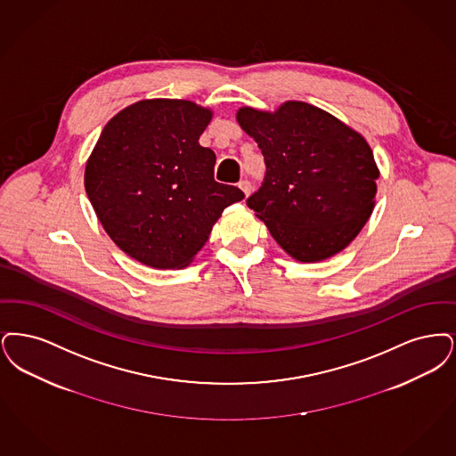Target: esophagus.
<instances>
[{
    "label": "esophagus",
    "mask_w": 456,
    "mask_h": 456,
    "mask_svg": "<svg viewBox=\"0 0 456 456\" xmlns=\"http://www.w3.org/2000/svg\"><path fill=\"white\" fill-rule=\"evenodd\" d=\"M238 187H240V189L245 192V196H248V194L252 192V183H250L248 180H240Z\"/></svg>",
    "instance_id": "obj_1"
}]
</instances>
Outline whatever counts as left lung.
I'll return each instance as SVG.
<instances>
[{
  "label": "left lung",
  "instance_id": "1",
  "mask_svg": "<svg viewBox=\"0 0 456 456\" xmlns=\"http://www.w3.org/2000/svg\"><path fill=\"white\" fill-rule=\"evenodd\" d=\"M241 129L256 139L265 177L247 206L299 262L344 250L371 216L379 175L366 139L305 102L276 112L241 107Z\"/></svg>",
  "mask_w": 456,
  "mask_h": 456
}]
</instances>
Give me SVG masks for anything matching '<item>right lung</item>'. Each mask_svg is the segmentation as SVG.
Instances as JSON below:
<instances>
[{
    "instance_id": "right-lung-1",
    "label": "right lung",
    "mask_w": 456,
    "mask_h": 456,
    "mask_svg": "<svg viewBox=\"0 0 456 456\" xmlns=\"http://www.w3.org/2000/svg\"><path fill=\"white\" fill-rule=\"evenodd\" d=\"M211 118L189 100H141L105 124L86 161L103 230L144 265H189L224 208L245 198L215 180L216 155L199 144Z\"/></svg>"
}]
</instances>
